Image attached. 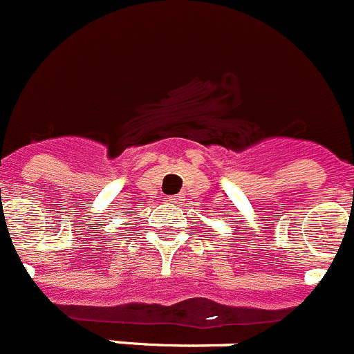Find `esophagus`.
Instances as JSON below:
<instances>
[{
  "label": "esophagus",
  "instance_id": "obj_1",
  "mask_svg": "<svg viewBox=\"0 0 354 354\" xmlns=\"http://www.w3.org/2000/svg\"><path fill=\"white\" fill-rule=\"evenodd\" d=\"M183 198L184 196H180V194H175V196H168V201H171V203H180Z\"/></svg>",
  "mask_w": 354,
  "mask_h": 354
}]
</instances>
